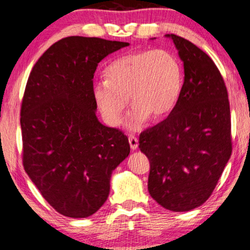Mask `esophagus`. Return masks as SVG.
<instances>
[{
  "label": "esophagus",
  "instance_id": "esophagus-1",
  "mask_svg": "<svg viewBox=\"0 0 250 250\" xmlns=\"http://www.w3.org/2000/svg\"><path fill=\"white\" fill-rule=\"evenodd\" d=\"M129 144L132 150L138 148V138H136L135 136H129Z\"/></svg>",
  "mask_w": 250,
  "mask_h": 250
}]
</instances>
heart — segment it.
Here are the masks:
<instances>
[{
	"instance_id": "1",
	"label": "heart",
	"mask_w": 250,
	"mask_h": 250,
	"mask_svg": "<svg viewBox=\"0 0 250 250\" xmlns=\"http://www.w3.org/2000/svg\"><path fill=\"white\" fill-rule=\"evenodd\" d=\"M105 82L93 86V97L104 121L117 126L128 105L132 110L126 119L130 130L142 129L152 115L160 120L175 107L182 88V69L179 60L165 50L128 53L106 69Z\"/></svg>"
}]
</instances>
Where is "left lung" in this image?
I'll list each match as a JSON object with an SVG mask.
<instances>
[{
  "mask_svg": "<svg viewBox=\"0 0 250 250\" xmlns=\"http://www.w3.org/2000/svg\"><path fill=\"white\" fill-rule=\"evenodd\" d=\"M170 37L184 62L185 82L168 117L139 136L148 157L150 196L173 212L206 202L232 153L228 90L213 60L195 44Z\"/></svg>",
  "mask_w": 250,
  "mask_h": 250,
  "instance_id": "8db88e82",
  "label": "left lung"
}]
</instances>
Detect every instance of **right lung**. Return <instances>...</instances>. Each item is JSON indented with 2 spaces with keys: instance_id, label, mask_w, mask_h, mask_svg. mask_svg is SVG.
Returning <instances> with one entry per match:
<instances>
[{
  "instance_id": "obj_1",
  "label": "right lung",
  "mask_w": 250,
  "mask_h": 250,
  "mask_svg": "<svg viewBox=\"0 0 250 250\" xmlns=\"http://www.w3.org/2000/svg\"><path fill=\"white\" fill-rule=\"evenodd\" d=\"M128 45L62 38L38 59L28 78L20 112L23 167L64 216L96 213L110 194L112 172L130 153L128 137L98 121L93 97L98 63Z\"/></svg>"
}]
</instances>
